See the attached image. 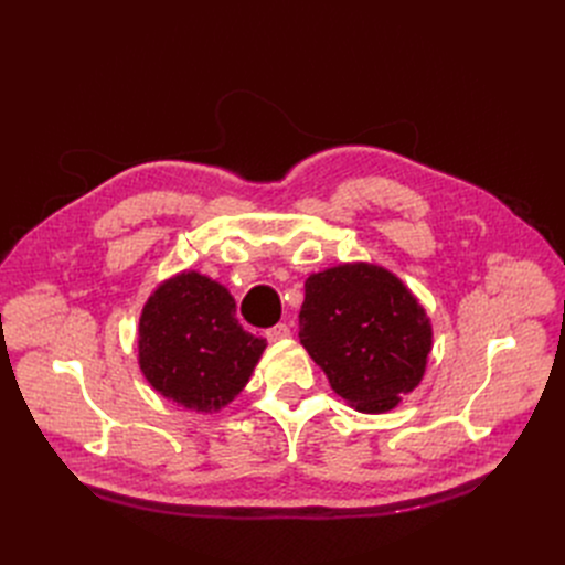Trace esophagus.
Here are the masks:
<instances>
[{
  "label": "esophagus",
  "instance_id": "1",
  "mask_svg": "<svg viewBox=\"0 0 565 565\" xmlns=\"http://www.w3.org/2000/svg\"><path fill=\"white\" fill-rule=\"evenodd\" d=\"M289 335H291V331H289L287 324H276V327H271V329L266 331V338L271 340V342H280V340H285Z\"/></svg>",
  "mask_w": 565,
  "mask_h": 565
}]
</instances>
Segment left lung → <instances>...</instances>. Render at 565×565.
<instances>
[{"label":"left lung","instance_id":"8db88e82","mask_svg":"<svg viewBox=\"0 0 565 565\" xmlns=\"http://www.w3.org/2000/svg\"><path fill=\"white\" fill-rule=\"evenodd\" d=\"M299 338L331 388L363 414L395 409L425 374L433 324L380 264L347 262L306 280Z\"/></svg>","mask_w":565,"mask_h":565}]
</instances>
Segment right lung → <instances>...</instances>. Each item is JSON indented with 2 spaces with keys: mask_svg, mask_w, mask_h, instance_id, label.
<instances>
[{
  "mask_svg": "<svg viewBox=\"0 0 565 565\" xmlns=\"http://www.w3.org/2000/svg\"><path fill=\"white\" fill-rule=\"evenodd\" d=\"M234 312L230 289L200 271L160 282L138 327V363L151 388L198 414L227 407L266 349Z\"/></svg>",
  "mask_w": 565,
  "mask_h": 565,
  "instance_id": "obj_1",
  "label": "right lung"
}]
</instances>
